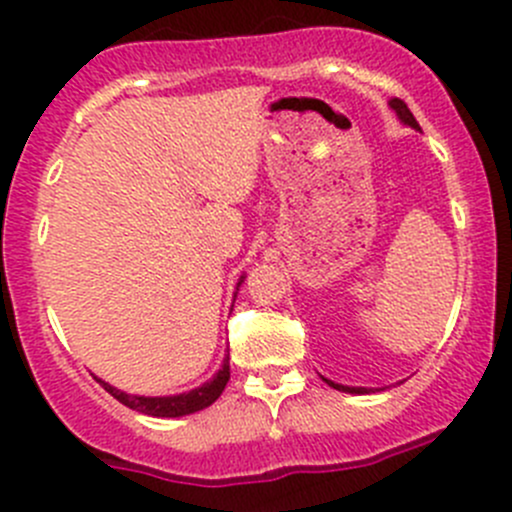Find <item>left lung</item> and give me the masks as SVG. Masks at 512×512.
<instances>
[{"mask_svg":"<svg viewBox=\"0 0 512 512\" xmlns=\"http://www.w3.org/2000/svg\"><path fill=\"white\" fill-rule=\"evenodd\" d=\"M389 106L394 108L396 116H399L401 121L406 123V126H411V128H416V131H421V128H418V123H416V118H414V113L409 111V106H406V103L401 101V98H391ZM322 379H324V376H322ZM324 381H327L329 386H334V389L347 391V394H369V389H364V386H342V384H334V381H329V379H324Z\"/></svg>","mask_w":512,"mask_h":512,"instance_id":"obj_1","label":"left lung"}]
</instances>
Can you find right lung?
Listing matches in <instances>:
<instances>
[{"label":"right lung","instance_id":"add662e5","mask_svg":"<svg viewBox=\"0 0 512 512\" xmlns=\"http://www.w3.org/2000/svg\"><path fill=\"white\" fill-rule=\"evenodd\" d=\"M227 381H230V356H225L223 369H220L218 374L208 381V384L198 386V389L188 391V394L133 396V394H126V391L113 389V386L106 384V381H101V384H103V389L113 396V399L121 401V404L128 406V409L138 411V414L156 416V418H175V416H188V414H195V411L208 409V406L215 404V401H218V396L223 394Z\"/></svg>","mask_w":512,"mask_h":512}]
</instances>
